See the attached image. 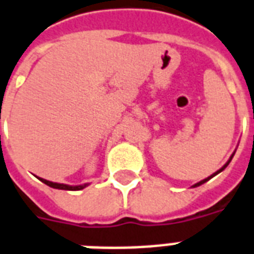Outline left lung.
<instances>
[{"mask_svg":"<svg viewBox=\"0 0 254 254\" xmlns=\"http://www.w3.org/2000/svg\"><path fill=\"white\" fill-rule=\"evenodd\" d=\"M232 157H233V156H232ZM232 157H230V160H232ZM230 160H229V161H228V162H226L225 165L222 166L221 169H220V170H217V172H216V173H213V174H212V176H210V177H208V179H205V180H202V181H200V183H197V184H196V185H193V187H194V188H196V187H200L201 184H204V183H206V181H208V180H210V179H212V177H214V176H216V174H218V173H220V172H222V170L225 169L226 166L229 165V162H230Z\"/></svg>","mask_w":254,"mask_h":254,"instance_id":"1","label":"left lung"}]
</instances>
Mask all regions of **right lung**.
Wrapping results in <instances>:
<instances>
[{
  "label": "right lung",
  "mask_w": 254,
  "mask_h": 254,
  "mask_svg": "<svg viewBox=\"0 0 254 254\" xmlns=\"http://www.w3.org/2000/svg\"><path fill=\"white\" fill-rule=\"evenodd\" d=\"M44 184H46L48 187L54 188V189H64V190H80V189H84L86 187V184L85 185H78V187H69V185H65V184H57V183H52V181H48V180L40 179Z\"/></svg>",
  "instance_id": "1"
}]
</instances>
